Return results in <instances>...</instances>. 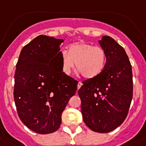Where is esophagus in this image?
<instances>
[{"label": "esophagus", "mask_w": 146, "mask_h": 146, "mask_svg": "<svg viewBox=\"0 0 146 146\" xmlns=\"http://www.w3.org/2000/svg\"><path fill=\"white\" fill-rule=\"evenodd\" d=\"M82 85H83V83H82V82H79L78 83V85H77V88H78V90L80 89V88L82 86Z\"/></svg>", "instance_id": "esophagus-1"}]
</instances>
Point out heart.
Listing matches in <instances>:
<instances>
[{
	"label": "heart",
	"mask_w": 146,
	"mask_h": 146,
	"mask_svg": "<svg viewBox=\"0 0 146 146\" xmlns=\"http://www.w3.org/2000/svg\"><path fill=\"white\" fill-rule=\"evenodd\" d=\"M62 70L70 74L75 66L84 77L91 79L102 73L106 63L105 50L100 46H94L86 42H76L68 47V52H60Z\"/></svg>",
	"instance_id": "b5f03b06"
}]
</instances>
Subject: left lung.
<instances>
[{
  "label": "left lung",
  "instance_id": "1",
  "mask_svg": "<svg viewBox=\"0 0 146 146\" xmlns=\"http://www.w3.org/2000/svg\"><path fill=\"white\" fill-rule=\"evenodd\" d=\"M106 63L96 77L83 82L78 90L85 124L106 133L119 127L127 116L132 99V66L125 50L109 36L99 40Z\"/></svg>",
  "mask_w": 146,
  "mask_h": 146
}]
</instances>
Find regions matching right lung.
Returning <instances> with one entry per match:
<instances>
[{"mask_svg":"<svg viewBox=\"0 0 146 146\" xmlns=\"http://www.w3.org/2000/svg\"><path fill=\"white\" fill-rule=\"evenodd\" d=\"M63 42L40 35L23 47L17 63L14 97L17 113L27 127L39 134L58 129L62 113L77 90L78 81L62 70Z\"/></svg>","mask_w":146,"mask_h":146,"instance_id":"1","label":"right lung"}]
</instances>
